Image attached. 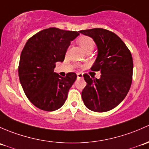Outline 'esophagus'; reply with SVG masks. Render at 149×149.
Masks as SVG:
<instances>
[{"mask_svg":"<svg viewBox=\"0 0 149 149\" xmlns=\"http://www.w3.org/2000/svg\"><path fill=\"white\" fill-rule=\"evenodd\" d=\"M77 78H82L83 77V74L82 73H77Z\"/></svg>","mask_w":149,"mask_h":149,"instance_id":"esophagus-1","label":"esophagus"}]
</instances>
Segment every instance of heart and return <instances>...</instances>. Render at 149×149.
<instances>
[{"instance_id": "heart-1", "label": "heart", "mask_w": 149, "mask_h": 149, "mask_svg": "<svg viewBox=\"0 0 149 149\" xmlns=\"http://www.w3.org/2000/svg\"><path fill=\"white\" fill-rule=\"evenodd\" d=\"M77 42L84 52L93 50L95 47V42L92 38L87 36H82L77 39Z\"/></svg>"}]
</instances>
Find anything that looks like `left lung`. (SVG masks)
Wrapping results in <instances>:
<instances>
[{"label":"left lung","instance_id":"left-lung-1","mask_svg":"<svg viewBox=\"0 0 149 149\" xmlns=\"http://www.w3.org/2000/svg\"><path fill=\"white\" fill-rule=\"evenodd\" d=\"M79 33L95 43L97 55L91 70L101 73L99 79L84 74L87 85L82 92V100L92 111H109L123 100L131 87L133 69L131 52L120 37L106 29H87Z\"/></svg>","mask_w":149,"mask_h":149}]
</instances>
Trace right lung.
Masks as SVG:
<instances>
[{
    "label": "right lung",
    "mask_w": 149,
    "mask_h": 149,
    "mask_svg": "<svg viewBox=\"0 0 149 149\" xmlns=\"http://www.w3.org/2000/svg\"><path fill=\"white\" fill-rule=\"evenodd\" d=\"M77 31L49 28L27 41L18 66L20 83L30 102L36 108L54 111L65 102L69 90L77 79L74 72L62 77L54 72L56 62H62Z\"/></svg>",
    "instance_id": "right-lung-1"
}]
</instances>
